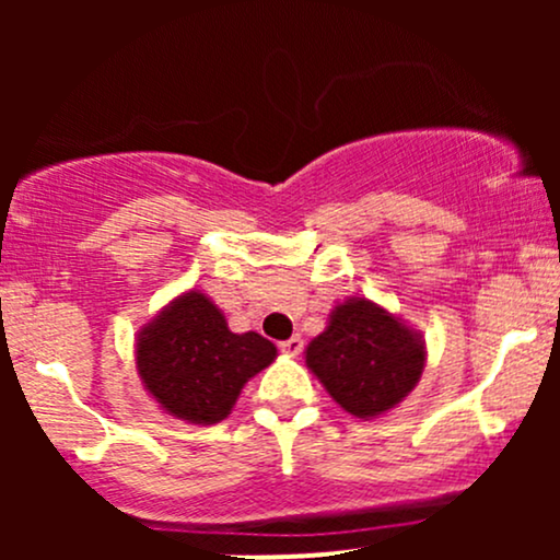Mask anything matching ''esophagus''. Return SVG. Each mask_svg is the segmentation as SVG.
<instances>
[{
	"mask_svg": "<svg viewBox=\"0 0 560 560\" xmlns=\"http://www.w3.org/2000/svg\"><path fill=\"white\" fill-rule=\"evenodd\" d=\"M302 345H305V342H302V337H300V334H294V337H289L287 339V342H281L279 347H281V352H287V355H300V352H302Z\"/></svg>",
	"mask_w": 560,
	"mask_h": 560,
	"instance_id": "obj_1",
	"label": "esophagus"
}]
</instances>
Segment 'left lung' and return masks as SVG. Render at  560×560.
<instances>
[{"label": "left lung", "mask_w": 560, "mask_h": 560, "mask_svg": "<svg viewBox=\"0 0 560 560\" xmlns=\"http://www.w3.org/2000/svg\"><path fill=\"white\" fill-rule=\"evenodd\" d=\"M305 365L331 400L355 419L389 413L416 389L427 342L408 320L369 298H347L305 347Z\"/></svg>", "instance_id": "1"}]
</instances>
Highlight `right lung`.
I'll return each mask as SVG.
<instances>
[{
    "mask_svg": "<svg viewBox=\"0 0 560 560\" xmlns=\"http://www.w3.org/2000/svg\"><path fill=\"white\" fill-rule=\"evenodd\" d=\"M279 355L258 331L234 334L202 289L176 294L137 331L133 361L147 395L173 419L213 427L234 410L244 384Z\"/></svg>",
    "mask_w": 560,
    "mask_h": 560,
    "instance_id": "obj_1",
    "label": "right lung"
}]
</instances>
